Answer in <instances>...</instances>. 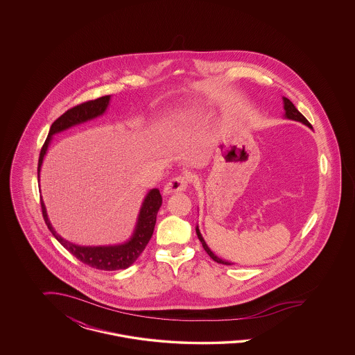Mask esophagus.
<instances>
[{
    "mask_svg": "<svg viewBox=\"0 0 355 355\" xmlns=\"http://www.w3.org/2000/svg\"><path fill=\"white\" fill-rule=\"evenodd\" d=\"M189 183H190V177L187 174H180L165 184L164 193L169 195V193H178V191H184L187 189Z\"/></svg>",
    "mask_w": 355,
    "mask_h": 355,
    "instance_id": "1",
    "label": "esophagus"
}]
</instances>
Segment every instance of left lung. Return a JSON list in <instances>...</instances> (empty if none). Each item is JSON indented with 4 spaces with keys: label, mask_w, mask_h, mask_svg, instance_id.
Segmentation results:
<instances>
[{
    "label": "left lung",
    "mask_w": 355,
    "mask_h": 355,
    "mask_svg": "<svg viewBox=\"0 0 355 355\" xmlns=\"http://www.w3.org/2000/svg\"><path fill=\"white\" fill-rule=\"evenodd\" d=\"M284 109H285V117L289 119H294V121H300L302 123H304V125H307L309 128H311V123L306 119V117L302 114L301 112L297 109V107H294V104L291 103L289 98H286V97H284ZM196 234H198V238H199V241L202 242V246L205 250V252L211 257V258L215 260L216 263H220V264H225V266H230V263L229 261H226V260H223V259L217 258L215 254L209 250V248L207 246V243L205 242V239H203V236L200 234V232H199V227L196 226Z\"/></svg>",
    "instance_id": "8db88e82"
}]
</instances>
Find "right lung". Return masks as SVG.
<instances>
[{
  "mask_svg": "<svg viewBox=\"0 0 355 355\" xmlns=\"http://www.w3.org/2000/svg\"><path fill=\"white\" fill-rule=\"evenodd\" d=\"M110 96H101L95 100H89L86 103H82L79 105L66 110L62 116L54 121L49 130L48 138L43 144V148L40 150V157L37 164V178H40V169L43 164L44 155L46 153L48 146L52 139V135L55 132L64 131L74 125L86 122L88 119H95L97 116H101L107 104H109ZM42 203V211L45 224L54 238L64 246L71 255H74L78 260L85 263L92 268L101 269V270H119V269L129 268L134 261L139 258L140 254L144 251L146 246L150 242V236L153 234V229L156 224V216L160 209L162 203V193L157 189L150 190L147 193L141 208H140L139 217L137 227L134 230V234L131 236L129 242L119 245V246H98V248H91V246H78L71 242L64 241V238L57 234L53 226L51 224L46 209L44 205L43 199H40Z\"/></svg>",
  "mask_w": 355,
  "mask_h": 355,
  "instance_id": "add662e5",
  "label": "right lung"
}]
</instances>
